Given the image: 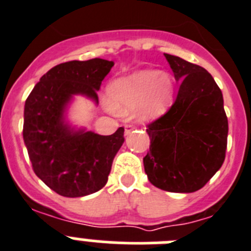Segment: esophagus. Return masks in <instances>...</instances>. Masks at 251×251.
<instances>
[{"instance_id": "1", "label": "esophagus", "mask_w": 251, "mask_h": 251, "mask_svg": "<svg viewBox=\"0 0 251 251\" xmlns=\"http://www.w3.org/2000/svg\"><path fill=\"white\" fill-rule=\"evenodd\" d=\"M134 126L132 125H126L125 126V135H128V134H131V132H132V130H134Z\"/></svg>"}]
</instances>
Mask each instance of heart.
<instances>
[{"instance_id": "heart-1", "label": "heart", "mask_w": 251, "mask_h": 251, "mask_svg": "<svg viewBox=\"0 0 251 251\" xmlns=\"http://www.w3.org/2000/svg\"><path fill=\"white\" fill-rule=\"evenodd\" d=\"M173 91V78L169 74L144 70L112 81L107 96L115 111L125 112L139 106L140 119L153 120L165 112Z\"/></svg>"}]
</instances>
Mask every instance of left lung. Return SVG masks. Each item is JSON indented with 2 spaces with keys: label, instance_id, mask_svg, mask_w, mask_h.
Returning <instances> with one entry per match:
<instances>
[{
  "label": "left lung",
  "instance_id": "1",
  "mask_svg": "<svg viewBox=\"0 0 251 251\" xmlns=\"http://www.w3.org/2000/svg\"><path fill=\"white\" fill-rule=\"evenodd\" d=\"M164 55L180 87L169 111L148 125L150 150L144 168L153 186L170 193H194L225 160L229 126L224 99L206 70Z\"/></svg>",
  "mask_w": 251,
  "mask_h": 251
}]
</instances>
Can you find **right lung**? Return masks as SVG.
Listing matches in <instances>:
<instances>
[{
  "instance_id": "right-lung-1",
  "label": "right lung",
  "mask_w": 251,
  "mask_h": 251,
  "mask_svg": "<svg viewBox=\"0 0 251 251\" xmlns=\"http://www.w3.org/2000/svg\"><path fill=\"white\" fill-rule=\"evenodd\" d=\"M112 66L102 58L57 65L40 78L25 102L24 141L32 169L58 195L80 198L102 189L125 141L124 127L102 136L75 130L65 120L74 95L99 103L98 91Z\"/></svg>"
}]
</instances>
